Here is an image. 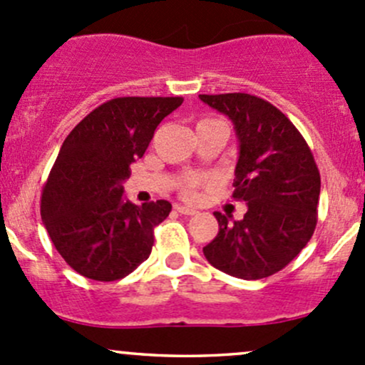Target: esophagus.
<instances>
[{"mask_svg": "<svg viewBox=\"0 0 365 365\" xmlns=\"http://www.w3.org/2000/svg\"><path fill=\"white\" fill-rule=\"evenodd\" d=\"M175 210L178 211L180 215H187V216H194V215H197V211H195V210H190V207H187V206H175Z\"/></svg>", "mask_w": 365, "mask_h": 365, "instance_id": "34e87169", "label": "esophagus"}]
</instances>
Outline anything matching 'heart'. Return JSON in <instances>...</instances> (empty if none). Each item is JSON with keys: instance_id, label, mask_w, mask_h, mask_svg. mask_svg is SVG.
Instances as JSON below:
<instances>
[{"instance_id": "heart-1", "label": "heart", "mask_w": 365, "mask_h": 365, "mask_svg": "<svg viewBox=\"0 0 365 365\" xmlns=\"http://www.w3.org/2000/svg\"><path fill=\"white\" fill-rule=\"evenodd\" d=\"M210 121H216V119H201L199 124L201 123H210ZM207 185V178L206 176H201V175H194V173H189V175H183L182 180H180L178 183V190L180 194H182L183 199H189V201H194L195 197H197V190L201 189V187Z\"/></svg>"}]
</instances>
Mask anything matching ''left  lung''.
Segmentation results:
<instances>
[{
    "label": "left lung",
    "mask_w": 365,
    "mask_h": 365,
    "mask_svg": "<svg viewBox=\"0 0 365 365\" xmlns=\"http://www.w3.org/2000/svg\"><path fill=\"white\" fill-rule=\"evenodd\" d=\"M228 115L239 138L235 201L242 220L216 211L220 230L204 256L232 277L256 280L277 274L307 246L317 225L320 173L310 147L277 107L250 93L199 95Z\"/></svg>",
    "instance_id": "obj_1"
}]
</instances>
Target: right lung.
Wrapping results in <instances>:
<instances>
[{
  "mask_svg": "<svg viewBox=\"0 0 365 365\" xmlns=\"http://www.w3.org/2000/svg\"><path fill=\"white\" fill-rule=\"evenodd\" d=\"M182 97L107 100L63 140L41 194V218L55 250L83 277L110 282L149 258L168 201L142 206L123 197L130 166Z\"/></svg>",
  "mask_w": 365,
  "mask_h": 365,
  "instance_id": "right-lung-1",
  "label": "right lung"
}]
</instances>
